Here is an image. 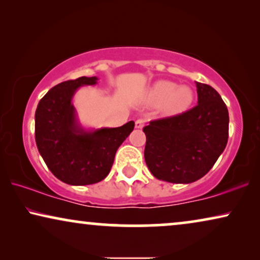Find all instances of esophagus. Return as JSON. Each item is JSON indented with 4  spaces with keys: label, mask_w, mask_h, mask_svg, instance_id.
Returning a JSON list of instances; mask_svg holds the SVG:
<instances>
[{
    "label": "esophagus",
    "mask_w": 260,
    "mask_h": 260,
    "mask_svg": "<svg viewBox=\"0 0 260 260\" xmlns=\"http://www.w3.org/2000/svg\"><path fill=\"white\" fill-rule=\"evenodd\" d=\"M143 126H144V119H137L136 122H135V127H136V129H142Z\"/></svg>",
    "instance_id": "34e87169"
}]
</instances>
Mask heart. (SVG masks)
I'll list each match as a JSON object with an SVG mask.
<instances>
[{
  "instance_id": "obj_1",
  "label": "heart",
  "mask_w": 260,
  "mask_h": 260,
  "mask_svg": "<svg viewBox=\"0 0 260 260\" xmlns=\"http://www.w3.org/2000/svg\"><path fill=\"white\" fill-rule=\"evenodd\" d=\"M194 101L193 90L189 86H177L169 80H158L149 88L145 102L150 105H159L165 115H179L189 109Z\"/></svg>"
}]
</instances>
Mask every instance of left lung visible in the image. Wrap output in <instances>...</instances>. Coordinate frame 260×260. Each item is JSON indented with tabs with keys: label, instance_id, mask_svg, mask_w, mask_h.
I'll return each instance as SVG.
<instances>
[{
	"label": "left lung",
	"instance_id": "left-lung-1",
	"mask_svg": "<svg viewBox=\"0 0 260 260\" xmlns=\"http://www.w3.org/2000/svg\"><path fill=\"white\" fill-rule=\"evenodd\" d=\"M198 105L144 126V159L156 179L191 183L205 176L225 150L229 110L212 86L197 81Z\"/></svg>",
	"mask_w": 260,
	"mask_h": 260
}]
</instances>
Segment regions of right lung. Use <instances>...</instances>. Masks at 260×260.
<instances>
[{
    "label": "right lung",
    "instance_id": "1",
    "mask_svg": "<svg viewBox=\"0 0 260 260\" xmlns=\"http://www.w3.org/2000/svg\"><path fill=\"white\" fill-rule=\"evenodd\" d=\"M97 77H80L52 87L35 111V142L53 175L71 186H86L109 175L117 149L134 130L130 120L119 127L86 130L72 104L77 90L95 85Z\"/></svg>",
    "mask_w": 260,
    "mask_h": 260
}]
</instances>
